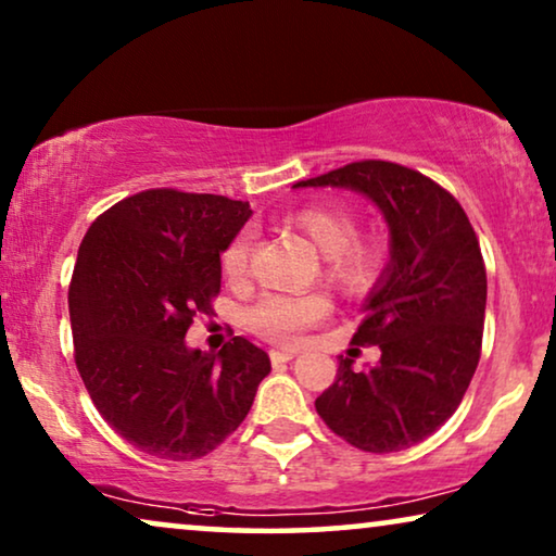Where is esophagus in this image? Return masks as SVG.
<instances>
[{
  "label": "esophagus",
  "instance_id": "34e87169",
  "mask_svg": "<svg viewBox=\"0 0 556 556\" xmlns=\"http://www.w3.org/2000/svg\"><path fill=\"white\" fill-rule=\"evenodd\" d=\"M295 354H299V352H295V349H270V362L278 367V364L291 362Z\"/></svg>",
  "mask_w": 556,
  "mask_h": 556
}]
</instances>
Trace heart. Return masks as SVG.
<instances>
[{"label":"heart","instance_id":"1","mask_svg":"<svg viewBox=\"0 0 556 556\" xmlns=\"http://www.w3.org/2000/svg\"><path fill=\"white\" fill-rule=\"evenodd\" d=\"M293 225L316 250L324 253L326 276L344 291L354 293L367 288L377 278L384 263V245L375 238H356L359 223L349 207L341 204H308L293 217ZM250 261V238L238 235L223 253V273L238 283L245 278ZM329 314V299L321 293L283 295L268 293L253 303L245 314V324L257 337L270 341H293L308 326Z\"/></svg>","mask_w":556,"mask_h":556}]
</instances>
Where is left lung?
Listing matches in <instances>:
<instances>
[{
	"label": "left lung",
	"mask_w": 556,
	"mask_h": 556,
	"mask_svg": "<svg viewBox=\"0 0 556 556\" xmlns=\"http://www.w3.org/2000/svg\"><path fill=\"white\" fill-rule=\"evenodd\" d=\"M293 187L352 189L375 202L390 227V263L352 339L379 346L382 356L364 371L341 359L316 413L359 451L422 443L458 409L481 359L485 265L468 215L430 177L377 159Z\"/></svg>",
	"instance_id": "1"
}]
</instances>
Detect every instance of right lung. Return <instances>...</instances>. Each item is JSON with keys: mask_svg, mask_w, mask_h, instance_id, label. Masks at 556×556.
I'll return each instance as SVG.
<instances>
[{"mask_svg": "<svg viewBox=\"0 0 556 556\" xmlns=\"http://www.w3.org/2000/svg\"><path fill=\"white\" fill-rule=\"evenodd\" d=\"M253 215L248 202L147 189L88 227L67 306L75 364L103 420L139 451L194 460L253 407L270 359L235 337L219 354L187 346L219 293V253Z\"/></svg>", "mask_w": 556, "mask_h": 556, "instance_id": "add662e5", "label": "right lung"}]
</instances>
